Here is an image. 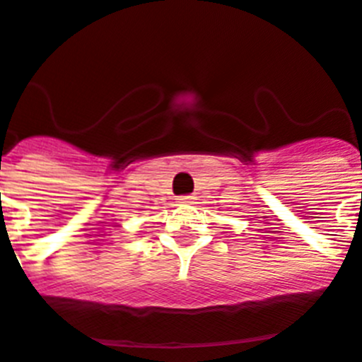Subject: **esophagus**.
Here are the masks:
<instances>
[{
  "mask_svg": "<svg viewBox=\"0 0 362 362\" xmlns=\"http://www.w3.org/2000/svg\"><path fill=\"white\" fill-rule=\"evenodd\" d=\"M179 199H181V204H192V202H194V196H183V198Z\"/></svg>",
  "mask_w": 362,
  "mask_h": 362,
  "instance_id": "34e87169",
  "label": "esophagus"
}]
</instances>
